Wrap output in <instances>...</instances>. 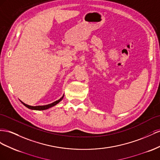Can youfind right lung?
I'll return each instance as SVG.
<instances>
[{"label": "right lung", "instance_id": "add662e5", "mask_svg": "<svg viewBox=\"0 0 160 160\" xmlns=\"http://www.w3.org/2000/svg\"><path fill=\"white\" fill-rule=\"evenodd\" d=\"M63 98V97L59 99L58 100H56V101H55L53 103H51V104H47V105H43V106H35V107H33V106H29L28 105V104H26L25 103H23L22 102H21L22 103V104H24V105L27 107L28 108H30V109H32V110H38V111H43V110H45V109H48L49 108H51L53 106L56 105V104H57L58 103L60 102L61 100H62V98Z\"/></svg>", "mask_w": 160, "mask_h": 160}]
</instances>
